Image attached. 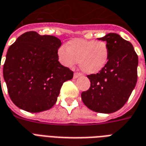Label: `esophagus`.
<instances>
[{
	"label": "esophagus",
	"instance_id": "34e87169",
	"mask_svg": "<svg viewBox=\"0 0 146 146\" xmlns=\"http://www.w3.org/2000/svg\"><path fill=\"white\" fill-rule=\"evenodd\" d=\"M81 75H82L81 73H74V75H73V78H74V79H76V78H78V77L81 76Z\"/></svg>",
	"mask_w": 146,
	"mask_h": 146
}]
</instances>
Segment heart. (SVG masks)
Wrapping results in <instances>:
<instances>
[{"label":"heart","instance_id":"obj_1","mask_svg":"<svg viewBox=\"0 0 146 146\" xmlns=\"http://www.w3.org/2000/svg\"><path fill=\"white\" fill-rule=\"evenodd\" d=\"M58 60L63 66L73 67L76 62L84 73H98L110 59L109 46L102 40L76 38L67 42L66 48L58 49Z\"/></svg>","mask_w":146,"mask_h":146}]
</instances>
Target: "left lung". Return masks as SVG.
<instances>
[{"label": "left lung", "mask_w": 146, "mask_h": 146, "mask_svg": "<svg viewBox=\"0 0 146 146\" xmlns=\"http://www.w3.org/2000/svg\"><path fill=\"white\" fill-rule=\"evenodd\" d=\"M98 40L109 46L110 59L98 73L88 75L91 86L81 93V98L92 111L114 113L125 105L136 85L138 54L131 42L116 33H108Z\"/></svg>", "instance_id": "1"}]
</instances>
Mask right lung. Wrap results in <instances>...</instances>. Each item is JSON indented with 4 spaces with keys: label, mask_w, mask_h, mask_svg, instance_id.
Here are the masks:
<instances>
[{
    "label": "right lung",
    "mask_w": 146,
    "mask_h": 146,
    "mask_svg": "<svg viewBox=\"0 0 146 146\" xmlns=\"http://www.w3.org/2000/svg\"><path fill=\"white\" fill-rule=\"evenodd\" d=\"M61 44L55 36L30 31L9 47L3 75L8 95L16 106L39 113L55 104L62 84L73 76V71L58 62Z\"/></svg>",
    "instance_id": "right-lung-1"
}]
</instances>
